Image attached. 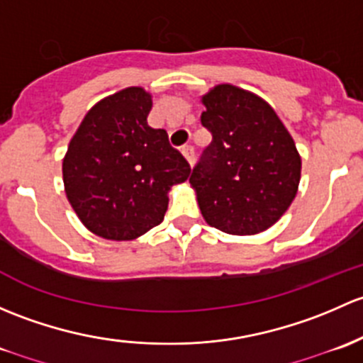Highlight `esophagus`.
<instances>
[{"mask_svg":"<svg viewBox=\"0 0 363 363\" xmlns=\"http://www.w3.org/2000/svg\"><path fill=\"white\" fill-rule=\"evenodd\" d=\"M182 154L186 159V162H189L190 166H192L194 160H196V154H194V148L192 147H183L182 148Z\"/></svg>","mask_w":363,"mask_h":363,"instance_id":"34e87169","label":"esophagus"}]
</instances>
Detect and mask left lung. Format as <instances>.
I'll return each instance as SVG.
<instances>
[{"mask_svg":"<svg viewBox=\"0 0 363 363\" xmlns=\"http://www.w3.org/2000/svg\"><path fill=\"white\" fill-rule=\"evenodd\" d=\"M203 103L201 124L213 140L190 174L201 213L222 233H262L297 194L301 157L292 136L264 99L234 85H216Z\"/></svg>","mask_w":363,"mask_h":363,"instance_id":"left-lung-1","label":"left lung"}]
</instances>
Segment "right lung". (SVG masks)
Here are the masks:
<instances>
[{"instance_id":"right-lung-1","label":"right lung","mask_w":363,"mask_h":363,"mask_svg":"<svg viewBox=\"0 0 363 363\" xmlns=\"http://www.w3.org/2000/svg\"><path fill=\"white\" fill-rule=\"evenodd\" d=\"M152 96L129 87L89 110L62 160L66 196L91 233L129 241L159 225L167 192L190 166L164 129L147 124Z\"/></svg>"}]
</instances>
